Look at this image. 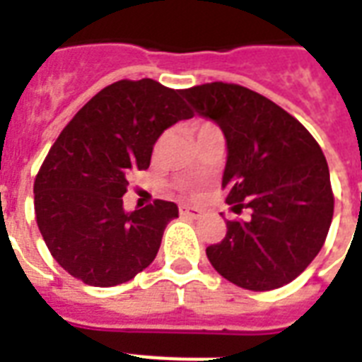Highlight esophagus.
<instances>
[{"label": "esophagus", "instance_id": "1", "mask_svg": "<svg viewBox=\"0 0 362 362\" xmlns=\"http://www.w3.org/2000/svg\"><path fill=\"white\" fill-rule=\"evenodd\" d=\"M180 216L182 218H189V220H199L201 218V210L192 209V206H180Z\"/></svg>", "mask_w": 362, "mask_h": 362}]
</instances>
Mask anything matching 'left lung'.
<instances>
[{
  "instance_id": "left-lung-1",
  "label": "left lung",
  "mask_w": 362,
  "mask_h": 362,
  "mask_svg": "<svg viewBox=\"0 0 362 362\" xmlns=\"http://www.w3.org/2000/svg\"><path fill=\"white\" fill-rule=\"evenodd\" d=\"M199 116L227 141L221 187L226 203L247 220L227 221V235L206 247L226 280L250 291L293 281L325 244L334 212L329 165L297 118L261 93L209 82L182 90Z\"/></svg>"
}]
</instances>
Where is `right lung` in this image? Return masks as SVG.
<instances>
[{
  "label": "right lung",
  "instance_id": "right-lung-1",
  "mask_svg": "<svg viewBox=\"0 0 362 362\" xmlns=\"http://www.w3.org/2000/svg\"><path fill=\"white\" fill-rule=\"evenodd\" d=\"M182 90L152 78L103 88L59 133L35 176V218L52 257L93 287L120 286L152 263L178 206L156 199L125 212L133 170L150 167L159 135L193 112Z\"/></svg>",
  "mask_w": 362,
  "mask_h": 362
}]
</instances>
